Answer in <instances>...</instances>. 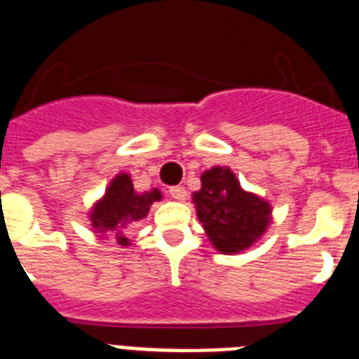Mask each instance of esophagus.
<instances>
[{"mask_svg": "<svg viewBox=\"0 0 359 359\" xmlns=\"http://www.w3.org/2000/svg\"><path fill=\"white\" fill-rule=\"evenodd\" d=\"M170 195L177 201H184L186 199V188L184 186H171Z\"/></svg>", "mask_w": 359, "mask_h": 359, "instance_id": "obj_1", "label": "esophagus"}]
</instances>
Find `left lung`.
<instances>
[{
  "label": "left lung",
  "instance_id": "obj_1",
  "mask_svg": "<svg viewBox=\"0 0 359 359\" xmlns=\"http://www.w3.org/2000/svg\"><path fill=\"white\" fill-rule=\"evenodd\" d=\"M201 182L203 188L194 194V203L215 249L229 255L252 245L269 223V205L243 191L226 168L206 171Z\"/></svg>",
  "mask_w": 359,
  "mask_h": 359
}]
</instances>
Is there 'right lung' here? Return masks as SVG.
Returning <instances> with one entry per match:
<instances>
[{"mask_svg": "<svg viewBox=\"0 0 359 359\" xmlns=\"http://www.w3.org/2000/svg\"><path fill=\"white\" fill-rule=\"evenodd\" d=\"M160 197L162 195L158 189L136 194L129 175H118L107 189L103 199L95 205L92 212V225L103 232H112L119 245H123L127 243L125 226H129L134 221L144 219L149 212V206L154 201H160Z\"/></svg>", "mask_w": 359, "mask_h": 359, "instance_id": "add662e5", "label": "right lung"}]
</instances>
